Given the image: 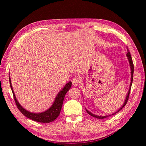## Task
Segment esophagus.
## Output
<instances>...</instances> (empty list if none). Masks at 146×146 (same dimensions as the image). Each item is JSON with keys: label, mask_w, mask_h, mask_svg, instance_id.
I'll return each instance as SVG.
<instances>
[{"label": "esophagus", "mask_w": 146, "mask_h": 146, "mask_svg": "<svg viewBox=\"0 0 146 146\" xmlns=\"http://www.w3.org/2000/svg\"><path fill=\"white\" fill-rule=\"evenodd\" d=\"M80 83V78H78V77H76V78H74L72 80V84L74 86L78 85Z\"/></svg>", "instance_id": "34e87169"}]
</instances>
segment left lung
I'll use <instances>...</instances> for the list:
<instances>
[{
	"label": "left lung",
	"instance_id": "obj_1",
	"mask_svg": "<svg viewBox=\"0 0 146 146\" xmlns=\"http://www.w3.org/2000/svg\"><path fill=\"white\" fill-rule=\"evenodd\" d=\"M127 51H128L127 53V57H128L129 61V63H130V66H131V85H130V88H129V90L128 94H127V96H126V98H125V100L124 103H123V105H122V107H121L119 110H117V112H115V113H113L112 115H113L115 114L117 112H119V111H120L123 107H124V106H125V105L127 104V103L128 100H129L130 93H131V89L132 83V81H133V75H134V64H133V61H132V57H131V53H130V52H129V49H128L127 46ZM86 111H87V113L89 115H90L91 116H93L94 117H95V118H97V119H105V118H107L108 117L110 116V115H107V116H98V115H96L93 114L92 113L90 112V111H89L88 110H87L86 109Z\"/></svg>",
	"mask_w": 146,
	"mask_h": 146
}]
</instances>
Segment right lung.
<instances>
[{
	"label": "right lung",
	"instance_id": "add662e5",
	"mask_svg": "<svg viewBox=\"0 0 146 146\" xmlns=\"http://www.w3.org/2000/svg\"><path fill=\"white\" fill-rule=\"evenodd\" d=\"M9 82H10L11 88L12 90V94H13L15 104H16L18 109L21 112L23 113L24 115H25L26 117L29 118V119L31 120H35L36 122H41V123L51 122L52 121H54L59 116V115H60L62 105H63L65 95H66L67 92L71 88V85H72L71 82H70L64 86L63 90L58 93L57 97L55 98L53 105H52L48 110H46L44 111V112H42V113H34L27 111L26 110L24 109L23 107H21V105L19 104L16 98H15L13 88H12V86L11 85L10 78H9Z\"/></svg>",
	"mask_w": 146,
	"mask_h": 146
}]
</instances>
